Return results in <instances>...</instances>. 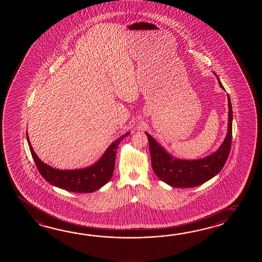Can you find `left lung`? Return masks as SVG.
I'll return each mask as SVG.
<instances>
[{"mask_svg": "<svg viewBox=\"0 0 262 262\" xmlns=\"http://www.w3.org/2000/svg\"><path fill=\"white\" fill-rule=\"evenodd\" d=\"M217 79L220 87L225 89L218 77ZM228 103L227 136L218 150L204 158L194 160L176 158L167 152L150 135L145 132L149 139L151 167L158 178L172 187L189 188L206 183L221 171L228 159L232 139V106L228 95Z\"/></svg>", "mask_w": 262, "mask_h": 262, "instance_id": "1", "label": "left lung"}]
</instances>
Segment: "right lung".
<instances>
[{"instance_id":"1","label":"right lung","mask_w":262,"mask_h":262,"mask_svg":"<svg viewBox=\"0 0 262 262\" xmlns=\"http://www.w3.org/2000/svg\"><path fill=\"white\" fill-rule=\"evenodd\" d=\"M129 134L130 132H127L113 141L103 154V156L99 158V160H97L92 166L83 168L63 170L50 167L40 160L31 145L28 132H26V136L34 163L40 174L48 183L61 189L67 190L74 193H92L100 189L103 185H105L112 179L115 167L118 146Z\"/></svg>"}]
</instances>
